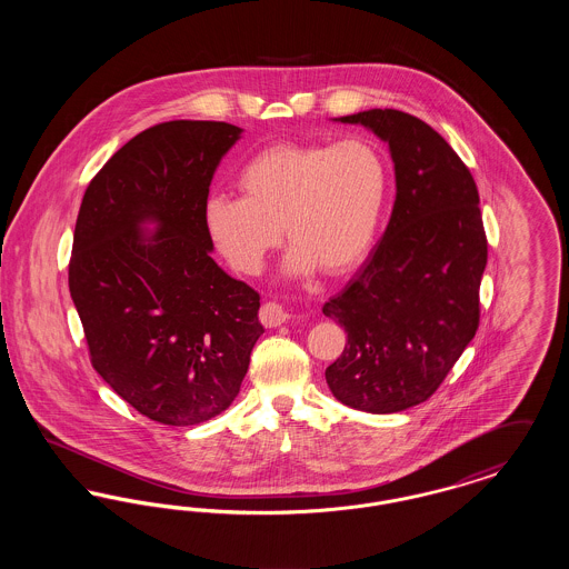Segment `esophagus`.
<instances>
[{"label":"esophagus","mask_w":569,"mask_h":569,"mask_svg":"<svg viewBox=\"0 0 569 569\" xmlns=\"http://www.w3.org/2000/svg\"><path fill=\"white\" fill-rule=\"evenodd\" d=\"M290 320V313L277 305V302H264L260 309V322L267 328H277V326L286 325Z\"/></svg>","instance_id":"esophagus-1"}]
</instances>
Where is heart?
Wrapping results in <instances>:
<instances>
[{
    "label": "heart",
    "instance_id": "heart-1",
    "mask_svg": "<svg viewBox=\"0 0 569 569\" xmlns=\"http://www.w3.org/2000/svg\"><path fill=\"white\" fill-rule=\"evenodd\" d=\"M237 186L243 198L213 193L202 213L211 243L234 271H262L283 228L292 244L283 264L288 277H343L376 241L388 172L367 140L277 142L243 163Z\"/></svg>",
    "mask_w": 569,
    "mask_h": 569
}]
</instances>
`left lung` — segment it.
<instances>
[{
    "label": "left lung",
    "instance_id": "left-lung-1",
    "mask_svg": "<svg viewBox=\"0 0 569 569\" xmlns=\"http://www.w3.org/2000/svg\"><path fill=\"white\" fill-rule=\"evenodd\" d=\"M332 121L388 144L397 198L365 267L322 307L348 332L326 383L343 406L395 413L427 401L478 330L480 196L455 149L418 117L373 109Z\"/></svg>",
    "mask_w": 569,
    "mask_h": 569
}]
</instances>
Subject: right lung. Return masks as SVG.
Here are the masks:
<instances>
[{
	"mask_svg": "<svg viewBox=\"0 0 569 569\" xmlns=\"http://www.w3.org/2000/svg\"><path fill=\"white\" fill-rule=\"evenodd\" d=\"M243 130L168 121L134 136L82 196L70 295L93 369L142 416L190 427L241 390L260 295L217 267L204 202Z\"/></svg>",
	"mask_w": 569,
	"mask_h": 569,
	"instance_id": "1",
	"label": "right lung"
}]
</instances>
